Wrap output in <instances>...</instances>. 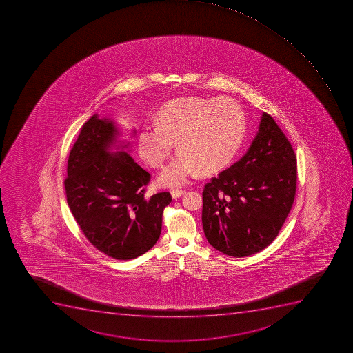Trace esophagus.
<instances>
[{"mask_svg": "<svg viewBox=\"0 0 353 353\" xmlns=\"http://www.w3.org/2000/svg\"><path fill=\"white\" fill-rule=\"evenodd\" d=\"M183 190H173L171 191V196L173 199H178L180 196H183Z\"/></svg>", "mask_w": 353, "mask_h": 353, "instance_id": "1", "label": "esophagus"}]
</instances>
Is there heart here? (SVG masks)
<instances>
[{
  "label": "heart",
  "instance_id": "1",
  "mask_svg": "<svg viewBox=\"0 0 353 353\" xmlns=\"http://www.w3.org/2000/svg\"><path fill=\"white\" fill-rule=\"evenodd\" d=\"M155 125L138 132V153L150 165L162 168L175 143L180 153L157 183L179 188L199 171L212 173L232 162L245 136L246 118L234 99L184 97L163 105Z\"/></svg>",
  "mask_w": 353,
  "mask_h": 353
}]
</instances>
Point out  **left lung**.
Segmentation results:
<instances>
[{"instance_id": "left-lung-1", "label": "left lung", "mask_w": 353, "mask_h": 353, "mask_svg": "<svg viewBox=\"0 0 353 353\" xmlns=\"http://www.w3.org/2000/svg\"><path fill=\"white\" fill-rule=\"evenodd\" d=\"M296 164L292 144L263 112L248 152L205 185L203 226L209 244L234 258L270 245L294 203Z\"/></svg>"}]
</instances>
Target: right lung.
Here are the masks:
<instances>
[{
	"label": "right lung",
	"mask_w": 353,
	"mask_h": 353,
	"mask_svg": "<svg viewBox=\"0 0 353 353\" xmlns=\"http://www.w3.org/2000/svg\"><path fill=\"white\" fill-rule=\"evenodd\" d=\"M135 129L130 137L135 136ZM114 120L93 114L72 148L65 191L86 239L117 260H132L157 244L169 192L145 196L150 173L130 154Z\"/></svg>",
	"instance_id": "add662e5"
}]
</instances>
